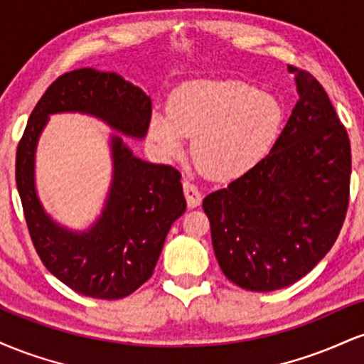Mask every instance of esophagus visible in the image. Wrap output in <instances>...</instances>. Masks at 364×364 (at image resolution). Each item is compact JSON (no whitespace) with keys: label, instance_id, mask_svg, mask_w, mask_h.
Returning <instances> with one entry per match:
<instances>
[{"label":"esophagus","instance_id":"1","mask_svg":"<svg viewBox=\"0 0 364 364\" xmlns=\"http://www.w3.org/2000/svg\"><path fill=\"white\" fill-rule=\"evenodd\" d=\"M183 191H185L188 207L190 208L198 207L200 203H202V193H200L198 186H196L195 183H191L190 179H185V181H183Z\"/></svg>","mask_w":364,"mask_h":364}]
</instances>
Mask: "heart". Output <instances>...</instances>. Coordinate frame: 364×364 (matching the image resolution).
I'll return each instance as SVG.
<instances>
[{
	"label": "heart",
	"instance_id": "b5f03b06",
	"mask_svg": "<svg viewBox=\"0 0 364 364\" xmlns=\"http://www.w3.org/2000/svg\"><path fill=\"white\" fill-rule=\"evenodd\" d=\"M282 107L274 95L241 80H200L171 95L169 114L150 119V139L166 157H179L186 136L203 171L235 179L253 169L277 139Z\"/></svg>",
	"mask_w": 364,
	"mask_h": 364
}]
</instances>
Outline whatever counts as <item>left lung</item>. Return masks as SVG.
Wrapping results in <instances>:
<instances>
[{
  "label": "left lung",
  "instance_id": "obj_1",
  "mask_svg": "<svg viewBox=\"0 0 364 364\" xmlns=\"http://www.w3.org/2000/svg\"><path fill=\"white\" fill-rule=\"evenodd\" d=\"M298 102L270 152L203 198L225 277L269 292L304 277L336 243L349 205L350 144L327 92L287 66Z\"/></svg>",
  "mask_w": 364,
  "mask_h": 364
}]
</instances>
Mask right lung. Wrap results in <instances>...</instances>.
Wrapping results in <instances>:
<instances>
[{"label": "right lung", "mask_w": 364, "mask_h": 364, "mask_svg": "<svg viewBox=\"0 0 364 364\" xmlns=\"http://www.w3.org/2000/svg\"><path fill=\"white\" fill-rule=\"evenodd\" d=\"M54 112H85L123 135L144 139L152 102L119 75L73 70L48 87L16 147V188L46 269L89 298H127L154 274L171 225L186 210L181 174L173 166L135 157L121 136L112 135V181L102 215L89 231H70L46 214L34 183L37 140Z\"/></svg>", "instance_id": "add662e5"}]
</instances>
